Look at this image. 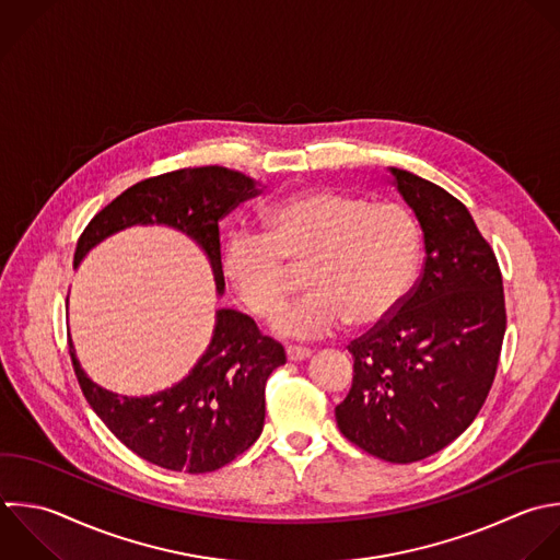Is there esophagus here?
<instances>
[{"label": "esophagus", "instance_id": "34e87169", "mask_svg": "<svg viewBox=\"0 0 560 560\" xmlns=\"http://www.w3.org/2000/svg\"><path fill=\"white\" fill-rule=\"evenodd\" d=\"M313 354L311 348H304V346H287V359L289 361H304Z\"/></svg>", "mask_w": 560, "mask_h": 560}]
</instances>
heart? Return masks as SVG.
Returning a JSON list of instances; mask_svg holds the SVG:
<instances>
[{
	"label": "heart",
	"instance_id": "1",
	"mask_svg": "<svg viewBox=\"0 0 560 560\" xmlns=\"http://www.w3.org/2000/svg\"><path fill=\"white\" fill-rule=\"evenodd\" d=\"M262 225V234L232 232L221 265L238 302L267 322L293 293L288 267H306L313 291L276 319L287 337L328 335L346 322L378 326L398 311L418 273L420 225L392 201L315 188L271 203Z\"/></svg>",
	"mask_w": 560,
	"mask_h": 560
}]
</instances>
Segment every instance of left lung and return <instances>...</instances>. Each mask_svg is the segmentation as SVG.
Instances as JSON below:
<instances>
[{"label": "left lung", "mask_w": 560, "mask_h": 560, "mask_svg": "<svg viewBox=\"0 0 560 560\" xmlns=\"http://www.w3.org/2000/svg\"><path fill=\"white\" fill-rule=\"evenodd\" d=\"M424 265L396 315L348 343L352 387L335 407L339 431L365 453L409 464L451 444L479 413L501 354V269L466 206L400 168Z\"/></svg>", "instance_id": "1"}]
</instances>
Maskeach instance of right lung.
Listing matches in <instances>:
<instances>
[{"instance_id":"right-lung-1","label":"right lung","mask_w":560,"mask_h":560,"mask_svg":"<svg viewBox=\"0 0 560 560\" xmlns=\"http://www.w3.org/2000/svg\"><path fill=\"white\" fill-rule=\"evenodd\" d=\"M258 184L223 166L179 168L127 188L83 230L74 265L103 238L136 223H164L192 236L208 254L219 293L223 291L219 223L241 201L256 197ZM79 385L109 431L142 459L168 470L210 472L236 459L265 424V385L287 363L284 348L262 335L256 322L221 308L210 348L175 387L147 398L112 394L81 370L72 343Z\"/></svg>"}]
</instances>
